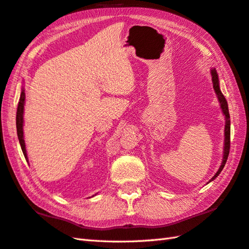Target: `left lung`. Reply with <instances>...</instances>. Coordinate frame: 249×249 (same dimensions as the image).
I'll list each match as a JSON object with an SVG mask.
<instances>
[{"label": "left lung", "mask_w": 249, "mask_h": 249, "mask_svg": "<svg viewBox=\"0 0 249 249\" xmlns=\"http://www.w3.org/2000/svg\"><path fill=\"white\" fill-rule=\"evenodd\" d=\"M212 80H213V87L215 89V92L218 96V100L220 102V106L222 109V113L226 116V128H225V151H224V159H222V163L219 167V170L217 171V173L213 176V178L210 180L212 181L213 179H215L216 177L220 174V172L224 169V166L227 162L228 156H229V151H230V114H229V108H228V103L227 100L224 96V94L221 93V91L219 89V82H218V75L215 70H212Z\"/></svg>", "instance_id": "8db88e82"}]
</instances>
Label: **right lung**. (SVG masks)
<instances>
[{"label":"right lung","instance_id":"right-lung-1","mask_svg":"<svg viewBox=\"0 0 249 249\" xmlns=\"http://www.w3.org/2000/svg\"><path fill=\"white\" fill-rule=\"evenodd\" d=\"M24 99H25V93L24 90L21 91V94H20V99L18 102V107H17V115H16V125H17V134L19 139L20 146H21L22 153L24 155V158H27V150H25V145H24V140H23V107H24Z\"/></svg>","mask_w":249,"mask_h":249}]
</instances>
